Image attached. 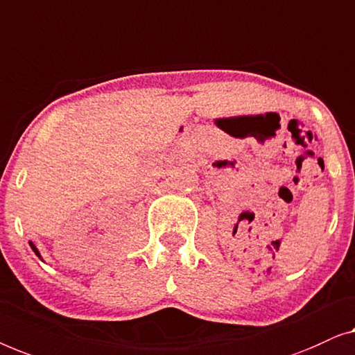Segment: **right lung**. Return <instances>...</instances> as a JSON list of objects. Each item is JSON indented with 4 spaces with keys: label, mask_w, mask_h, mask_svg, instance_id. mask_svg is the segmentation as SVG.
Returning a JSON list of instances; mask_svg holds the SVG:
<instances>
[{
    "label": "right lung",
    "mask_w": 355,
    "mask_h": 355,
    "mask_svg": "<svg viewBox=\"0 0 355 355\" xmlns=\"http://www.w3.org/2000/svg\"><path fill=\"white\" fill-rule=\"evenodd\" d=\"M30 248H32V249H33V252H35V254H37V256H38L40 259H42V256H40V252H38V249H37V248H35V244H33L32 241H30Z\"/></svg>",
    "instance_id": "obj_1"
}]
</instances>
